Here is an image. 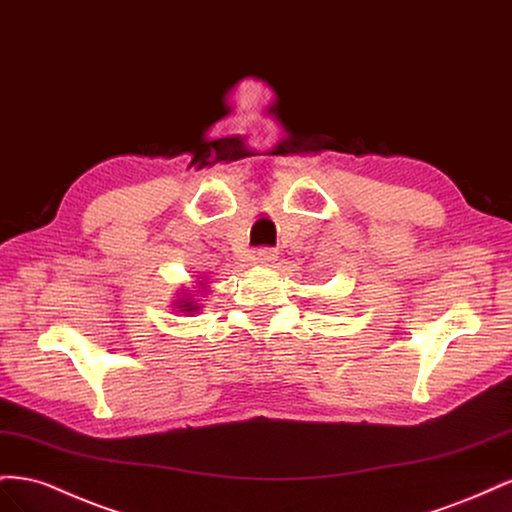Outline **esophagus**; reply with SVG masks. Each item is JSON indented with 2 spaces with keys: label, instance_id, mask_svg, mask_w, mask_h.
Wrapping results in <instances>:
<instances>
[{
  "label": "esophagus",
  "instance_id": "1",
  "mask_svg": "<svg viewBox=\"0 0 512 512\" xmlns=\"http://www.w3.org/2000/svg\"><path fill=\"white\" fill-rule=\"evenodd\" d=\"M277 258V252L273 247H258L254 252V260L260 262V265H271V262Z\"/></svg>",
  "mask_w": 512,
  "mask_h": 512
}]
</instances>
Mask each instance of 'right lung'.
Masks as SVG:
<instances>
[{
	"instance_id": "add662e5",
	"label": "right lung",
	"mask_w": 512,
	"mask_h": 512,
	"mask_svg": "<svg viewBox=\"0 0 512 512\" xmlns=\"http://www.w3.org/2000/svg\"><path fill=\"white\" fill-rule=\"evenodd\" d=\"M179 307H183L185 312H194L196 309V305H192V301H183V305H179Z\"/></svg>"
}]
</instances>
